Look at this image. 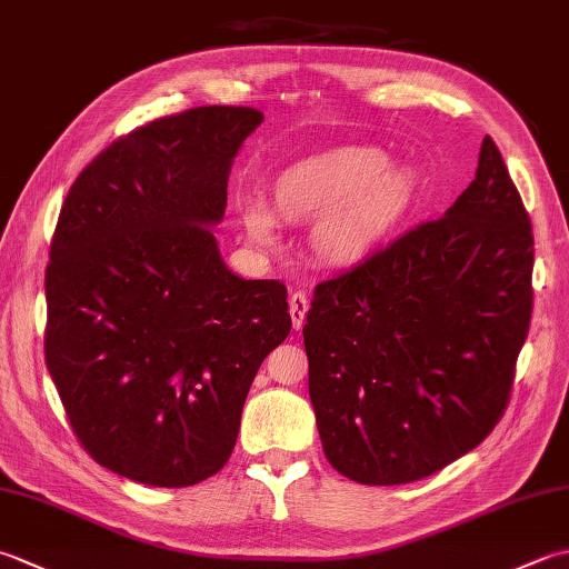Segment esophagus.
Listing matches in <instances>:
<instances>
[{
	"label": "esophagus",
	"instance_id": "obj_1",
	"mask_svg": "<svg viewBox=\"0 0 569 569\" xmlns=\"http://www.w3.org/2000/svg\"><path fill=\"white\" fill-rule=\"evenodd\" d=\"M288 312H291V322H293V330H300L306 325V316H308V296L306 293H291L288 298Z\"/></svg>",
	"mask_w": 569,
	"mask_h": 569
}]
</instances>
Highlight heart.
<instances>
[{"label":"heart","mask_w":569,"mask_h":569,"mask_svg":"<svg viewBox=\"0 0 569 569\" xmlns=\"http://www.w3.org/2000/svg\"><path fill=\"white\" fill-rule=\"evenodd\" d=\"M389 156L371 147H345L288 166L273 180V207L286 220H310V249L325 263L359 261L406 208L410 176L386 168ZM269 202L247 198L239 220L251 244L276 249L281 222Z\"/></svg>","instance_id":"1"}]
</instances>
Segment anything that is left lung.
<instances>
[{
	"mask_svg": "<svg viewBox=\"0 0 569 569\" xmlns=\"http://www.w3.org/2000/svg\"><path fill=\"white\" fill-rule=\"evenodd\" d=\"M533 234L489 137L469 188L312 293L308 391L340 475L393 487L487 438L509 403L533 310Z\"/></svg>",
	"mask_w": 569,
	"mask_h": 569,
	"instance_id": "obj_1",
	"label": "left lung"
}]
</instances>
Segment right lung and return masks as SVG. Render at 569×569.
<instances>
[{"mask_svg":"<svg viewBox=\"0 0 569 569\" xmlns=\"http://www.w3.org/2000/svg\"><path fill=\"white\" fill-rule=\"evenodd\" d=\"M263 114L196 107L104 149L60 208L46 269V367L98 465L190 487L234 450L266 355L291 332L286 286L229 271L234 156Z\"/></svg>","mask_w":569,"mask_h":569,"instance_id":"add662e5","label":"right lung"}]
</instances>
